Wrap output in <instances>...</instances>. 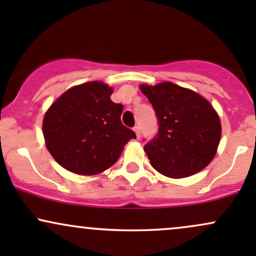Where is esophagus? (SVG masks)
<instances>
[{"label": "esophagus", "instance_id": "obj_1", "mask_svg": "<svg viewBox=\"0 0 256 256\" xmlns=\"http://www.w3.org/2000/svg\"><path fill=\"white\" fill-rule=\"evenodd\" d=\"M134 131H135L137 138H140V136H141V130H140V126H135V128H134Z\"/></svg>", "mask_w": 256, "mask_h": 256}]
</instances>
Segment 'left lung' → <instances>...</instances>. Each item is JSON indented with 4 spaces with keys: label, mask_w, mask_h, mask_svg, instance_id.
<instances>
[{
    "label": "left lung",
    "mask_w": 256,
    "mask_h": 256,
    "mask_svg": "<svg viewBox=\"0 0 256 256\" xmlns=\"http://www.w3.org/2000/svg\"><path fill=\"white\" fill-rule=\"evenodd\" d=\"M140 88L158 120L157 135L144 144L150 166L169 178L202 170L214 160L220 140V118L211 104L172 82Z\"/></svg>",
    "instance_id": "8db88e82"
}]
</instances>
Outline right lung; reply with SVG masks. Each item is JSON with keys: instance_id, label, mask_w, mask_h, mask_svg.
Listing matches in <instances>:
<instances>
[{"instance_id": "obj_1", "label": "right lung", "mask_w": 256, "mask_h": 256, "mask_svg": "<svg viewBox=\"0 0 256 256\" xmlns=\"http://www.w3.org/2000/svg\"><path fill=\"white\" fill-rule=\"evenodd\" d=\"M112 90L87 82L66 90L45 114L42 134L55 160L67 170L93 176L119 160L136 134L121 122L122 106L112 102Z\"/></svg>"}]
</instances>
